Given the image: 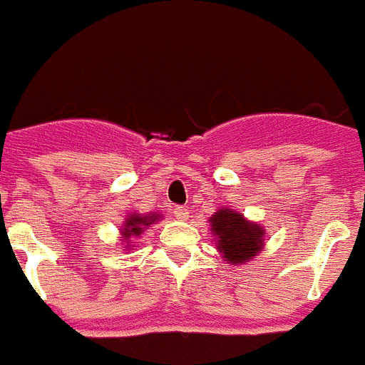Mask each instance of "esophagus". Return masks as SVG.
<instances>
[{
    "label": "esophagus",
    "mask_w": 365,
    "mask_h": 365,
    "mask_svg": "<svg viewBox=\"0 0 365 365\" xmlns=\"http://www.w3.org/2000/svg\"><path fill=\"white\" fill-rule=\"evenodd\" d=\"M173 215H175L177 221H188L190 212L186 206H175V208H173Z\"/></svg>",
    "instance_id": "esophagus-1"
}]
</instances>
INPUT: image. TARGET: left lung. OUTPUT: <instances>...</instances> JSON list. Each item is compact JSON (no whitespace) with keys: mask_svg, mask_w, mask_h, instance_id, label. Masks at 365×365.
<instances>
[{"mask_svg":"<svg viewBox=\"0 0 365 365\" xmlns=\"http://www.w3.org/2000/svg\"><path fill=\"white\" fill-rule=\"evenodd\" d=\"M208 221L215 248L230 265H245L265 247V228L230 206L217 208Z\"/></svg>","mask_w":365,"mask_h":365,"instance_id":"left-lung-1","label":"left lung"}]
</instances>
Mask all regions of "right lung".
Segmentation results:
<instances>
[{
  "instance_id": "obj_1",
  "label": "right lung",
  "mask_w": 365,
  "mask_h": 365,
  "mask_svg": "<svg viewBox=\"0 0 365 365\" xmlns=\"http://www.w3.org/2000/svg\"><path fill=\"white\" fill-rule=\"evenodd\" d=\"M157 221H163V214H157V212H150V214H138V212H131V214L125 215L124 222L120 227V237H122V248H128V250H133L135 241L133 237H140V234H144L148 227L155 225Z\"/></svg>"
}]
</instances>
